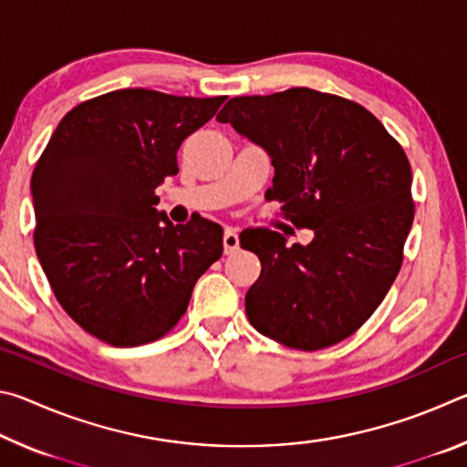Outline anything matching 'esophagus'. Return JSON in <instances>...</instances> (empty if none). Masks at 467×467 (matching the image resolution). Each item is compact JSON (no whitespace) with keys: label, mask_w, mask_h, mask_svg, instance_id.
Wrapping results in <instances>:
<instances>
[{"label":"esophagus","mask_w":467,"mask_h":467,"mask_svg":"<svg viewBox=\"0 0 467 467\" xmlns=\"http://www.w3.org/2000/svg\"><path fill=\"white\" fill-rule=\"evenodd\" d=\"M223 243H224L226 255H233V253L239 249V233L233 231V228H226L224 236H223Z\"/></svg>","instance_id":"obj_1"}]
</instances>
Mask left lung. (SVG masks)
<instances>
[{"label": "left lung", "instance_id": "left-lung-1", "mask_svg": "<svg viewBox=\"0 0 467 467\" xmlns=\"http://www.w3.org/2000/svg\"><path fill=\"white\" fill-rule=\"evenodd\" d=\"M216 119L270 154L265 197L315 233L292 247L270 228L241 233V247L262 262L244 296L251 326L295 350L342 342L381 305L404 262L414 220L404 148L358 102L311 88L236 97Z\"/></svg>", "mask_w": 467, "mask_h": 467}]
</instances>
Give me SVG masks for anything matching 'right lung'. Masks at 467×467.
<instances>
[{
	"label": "right lung",
	"instance_id": "add662e5",
	"mask_svg": "<svg viewBox=\"0 0 467 467\" xmlns=\"http://www.w3.org/2000/svg\"><path fill=\"white\" fill-rule=\"evenodd\" d=\"M226 97L125 88L74 107L38 158L35 249L55 298L90 336L131 348L167 336L223 255L212 220L172 224L154 189Z\"/></svg>",
	"mask_w": 467,
	"mask_h": 467
}]
</instances>
